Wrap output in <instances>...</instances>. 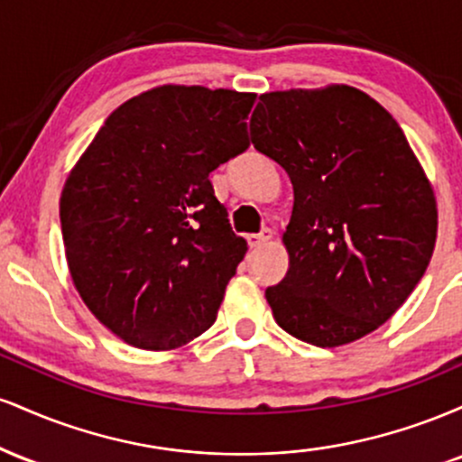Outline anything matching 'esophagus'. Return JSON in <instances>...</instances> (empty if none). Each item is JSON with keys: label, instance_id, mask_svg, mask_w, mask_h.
Returning a JSON list of instances; mask_svg holds the SVG:
<instances>
[{"label": "esophagus", "instance_id": "1", "mask_svg": "<svg viewBox=\"0 0 462 462\" xmlns=\"http://www.w3.org/2000/svg\"><path fill=\"white\" fill-rule=\"evenodd\" d=\"M272 236H273V232L269 230V227H264V230L258 232V235H247V243H249V247H261Z\"/></svg>", "mask_w": 462, "mask_h": 462}]
</instances>
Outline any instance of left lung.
Listing matches in <instances>:
<instances>
[{
    "mask_svg": "<svg viewBox=\"0 0 462 462\" xmlns=\"http://www.w3.org/2000/svg\"><path fill=\"white\" fill-rule=\"evenodd\" d=\"M252 143L289 173V272L264 291L300 341L337 347L380 328L426 273L437 201L397 121L352 87L261 95Z\"/></svg>",
    "mask_w": 462,
    "mask_h": 462,
    "instance_id": "left-lung-1",
    "label": "left lung"
}]
</instances>
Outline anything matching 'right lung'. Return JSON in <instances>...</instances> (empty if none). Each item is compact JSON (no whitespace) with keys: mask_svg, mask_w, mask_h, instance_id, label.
Masks as SVG:
<instances>
[{"mask_svg":"<svg viewBox=\"0 0 462 462\" xmlns=\"http://www.w3.org/2000/svg\"><path fill=\"white\" fill-rule=\"evenodd\" d=\"M254 93L158 87L121 104L69 173L60 226L73 284L141 349L208 330L247 252L210 171L249 147Z\"/></svg>","mask_w":462,"mask_h":462,"instance_id":"add662e5","label":"right lung"}]
</instances>
